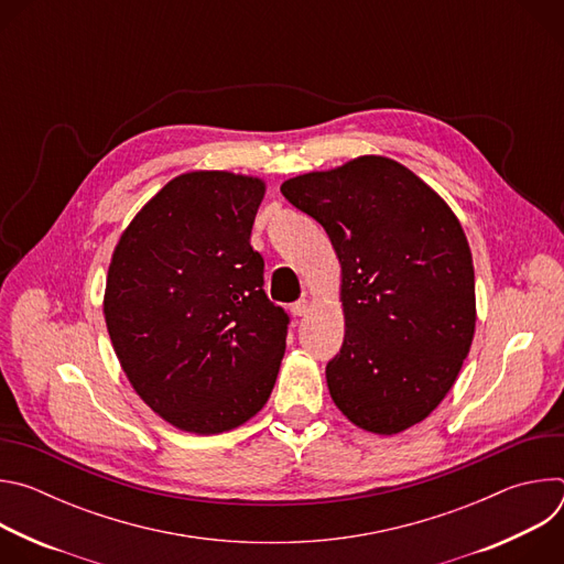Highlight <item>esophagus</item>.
I'll return each instance as SVG.
<instances>
[{
    "label": "esophagus",
    "instance_id": "obj_1",
    "mask_svg": "<svg viewBox=\"0 0 564 564\" xmlns=\"http://www.w3.org/2000/svg\"><path fill=\"white\" fill-rule=\"evenodd\" d=\"M290 310H292L294 316H305V312H307V301H305V299H299V301H294V303L290 305Z\"/></svg>",
    "mask_w": 564,
    "mask_h": 564
}]
</instances>
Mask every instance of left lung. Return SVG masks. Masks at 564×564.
<instances>
[{
    "label": "left lung",
    "instance_id": "obj_1",
    "mask_svg": "<svg viewBox=\"0 0 564 564\" xmlns=\"http://www.w3.org/2000/svg\"><path fill=\"white\" fill-rule=\"evenodd\" d=\"M281 194L330 236L346 335L328 388L357 426L394 435L446 397L475 333V274L451 207L411 170L364 155Z\"/></svg>",
    "mask_w": 564,
    "mask_h": 564
}]
</instances>
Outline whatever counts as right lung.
I'll list each match as a JSON object with an SVG mask.
<instances>
[{
    "label": "right lung",
    "instance_id": "obj_1",
    "mask_svg": "<svg viewBox=\"0 0 564 564\" xmlns=\"http://www.w3.org/2000/svg\"><path fill=\"white\" fill-rule=\"evenodd\" d=\"M259 178L192 172L160 189L116 246L105 318L144 404L214 435L254 417L274 388L290 316L250 246Z\"/></svg>",
    "mask_w": 564,
    "mask_h": 564
}]
</instances>
